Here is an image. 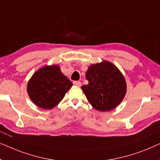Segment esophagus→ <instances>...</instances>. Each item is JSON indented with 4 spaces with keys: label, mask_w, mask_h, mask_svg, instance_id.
I'll return each instance as SVG.
<instances>
[{
    "label": "esophagus",
    "mask_w": 160,
    "mask_h": 160,
    "mask_svg": "<svg viewBox=\"0 0 160 160\" xmlns=\"http://www.w3.org/2000/svg\"><path fill=\"white\" fill-rule=\"evenodd\" d=\"M73 84L78 87H80L81 85H82V83H81L80 81H74Z\"/></svg>",
    "instance_id": "34e87169"
}]
</instances>
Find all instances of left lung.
I'll list each match as a JSON object with an SVG mask.
<instances>
[{
  "instance_id": "obj_1",
  "label": "left lung",
  "mask_w": 160,
  "mask_h": 160,
  "mask_svg": "<svg viewBox=\"0 0 160 160\" xmlns=\"http://www.w3.org/2000/svg\"><path fill=\"white\" fill-rule=\"evenodd\" d=\"M88 84L81 87L94 109L111 111L122 102L126 93V82L118 67L111 62L92 64L85 75Z\"/></svg>"
}]
</instances>
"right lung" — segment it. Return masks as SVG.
Masks as SVG:
<instances>
[{"label": "right lung", "mask_w": 160, "mask_h": 160, "mask_svg": "<svg viewBox=\"0 0 160 160\" xmlns=\"http://www.w3.org/2000/svg\"><path fill=\"white\" fill-rule=\"evenodd\" d=\"M72 83L57 65L38 69L28 84V95L32 102L42 109H51L58 104Z\"/></svg>", "instance_id": "right-lung-1"}]
</instances>
